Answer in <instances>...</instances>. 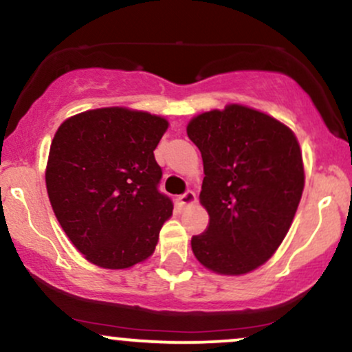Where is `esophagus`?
Returning <instances> with one entry per match:
<instances>
[{
  "instance_id": "34e87169",
  "label": "esophagus",
  "mask_w": 352,
  "mask_h": 352,
  "mask_svg": "<svg viewBox=\"0 0 352 352\" xmlns=\"http://www.w3.org/2000/svg\"><path fill=\"white\" fill-rule=\"evenodd\" d=\"M177 200H179L180 207H190V205L197 204V195L195 192H192V190H187V192H185L184 195H180Z\"/></svg>"
}]
</instances>
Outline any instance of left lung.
I'll list each match as a JSON object with an SVG mask.
<instances>
[{"label": "left lung", "instance_id": "1", "mask_svg": "<svg viewBox=\"0 0 352 352\" xmlns=\"http://www.w3.org/2000/svg\"><path fill=\"white\" fill-rule=\"evenodd\" d=\"M187 135L204 160L200 204L210 217L192 252L213 273L253 272L285 240L300 205L305 167L296 135L240 104L193 117Z\"/></svg>", "mask_w": 352, "mask_h": 352}]
</instances>
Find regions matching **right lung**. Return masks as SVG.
<instances>
[{"instance_id": "1", "label": "right lung", "mask_w": 352, "mask_h": 352, "mask_svg": "<svg viewBox=\"0 0 352 352\" xmlns=\"http://www.w3.org/2000/svg\"><path fill=\"white\" fill-rule=\"evenodd\" d=\"M160 116L125 107L80 112L59 125L46 165L51 207L91 263L131 268L147 260L172 200L159 192L153 151L167 131Z\"/></svg>"}]
</instances>
